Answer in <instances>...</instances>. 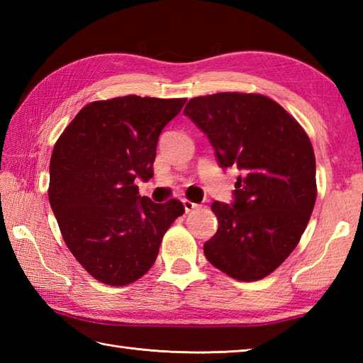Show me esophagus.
Returning <instances> with one entry per match:
<instances>
[{
  "instance_id": "34e87169",
  "label": "esophagus",
  "mask_w": 363,
  "mask_h": 363,
  "mask_svg": "<svg viewBox=\"0 0 363 363\" xmlns=\"http://www.w3.org/2000/svg\"><path fill=\"white\" fill-rule=\"evenodd\" d=\"M182 204H184V209H186L187 213L191 212V211H195L196 207H198V204L196 203H191L190 199H182Z\"/></svg>"
}]
</instances>
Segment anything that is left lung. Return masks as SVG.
<instances>
[{
	"mask_svg": "<svg viewBox=\"0 0 363 363\" xmlns=\"http://www.w3.org/2000/svg\"><path fill=\"white\" fill-rule=\"evenodd\" d=\"M184 113L209 138L221 168L237 167L234 203L215 201L218 229L204 243L213 267L259 281L296 248L317 199L315 154L306 130L259 94L196 96Z\"/></svg>",
	"mask_w": 363,
	"mask_h": 363,
	"instance_id": "1",
	"label": "left lung"
}]
</instances>
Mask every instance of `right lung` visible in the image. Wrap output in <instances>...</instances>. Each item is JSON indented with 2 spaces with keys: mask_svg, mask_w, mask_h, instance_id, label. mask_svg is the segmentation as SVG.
Returning a JSON list of instances; mask_svg holds the SVG:
<instances>
[{
  "mask_svg": "<svg viewBox=\"0 0 363 363\" xmlns=\"http://www.w3.org/2000/svg\"><path fill=\"white\" fill-rule=\"evenodd\" d=\"M186 98L118 96L82 107L54 145L48 198L64 242L96 281L121 287L148 272L162 237L184 213L177 199L152 203L159 135Z\"/></svg>",
  "mask_w": 363,
  "mask_h": 363,
  "instance_id": "1",
  "label": "right lung"
}]
</instances>
